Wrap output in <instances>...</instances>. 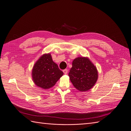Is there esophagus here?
Masks as SVG:
<instances>
[{
	"instance_id": "1",
	"label": "esophagus",
	"mask_w": 131,
	"mask_h": 131,
	"mask_svg": "<svg viewBox=\"0 0 131 131\" xmlns=\"http://www.w3.org/2000/svg\"><path fill=\"white\" fill-rule=\"evenodd\" d=\"M68 71L67 69H64V70H63V73H64V74H67Z\"/></svg>"
}]
</instances>
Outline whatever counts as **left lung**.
Here are the masks:
<instances>
[{
    "instance_id": "obj_1",
    "label": "left lung",
    "mask_w": 131,
    "mask_h": 131,
    "mask_svg": "<svg viewBox=\"0 0 131 131\" xmlns=\"http://www.w3.org/2000/svg\"><path fill=\"white\" fill-rule=\"evenodd\" d=\"M69 76L77 89L86 91L95 85L98 75L96 67L88 58L78 57L73 61Z\"/></svg>"
}]
</instances>
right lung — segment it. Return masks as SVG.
Listing matches in <instances>:
<instances>
[{"label":"right lung","instance_id":"obj_1","mask_svg":"<svg viewBox=\"0 0 131 131\" xmlns=\"http://www.w3.org/2000/svg\"><path fill=\"white\" fill-rule=\"evenodd\" d=\"M63 74L52 60L50 53L44 54L35 63L32 72L34 83L38 87L48 89L55 85Z\"/></svg>","mask_w":131,"mask_h":131}]
</instances>
